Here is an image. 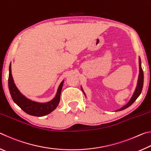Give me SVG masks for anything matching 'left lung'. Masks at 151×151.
I'll return each instance as SVG.
<instances>
[{
    "instance_id": "left-lung-1",
    "label": "left lung",
    "mask_w": 151,
    "mask_h": 151,
    "mask_svg": "<svg viewBox=\"0 0 151 151\" xmlns=\"http://www.w3.org/2000/svg\"><path fill=\"white\" fill-rule=\"evenodd\" d=\"M139 77H138V81H137V86H136V88H135V90L133 93V94H132V96H131V99H130V101L128 102V103L125 104L124 106H123L122 107H121V109H117L115 111H122V110H124L125 109L128 108V107L130 106L131 105V104L134 103V102L137 100V99L138 97L139 96V95L141 93V91H142V86H143V82H144V75H143V71L142 69V66H141V60H140V58L139 57ZM81 87V90L83 91V93L85 94V95L86 98V94L85 93V91H84L83 88Z\"/></svg>"
}]
</instances>
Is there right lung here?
I'll return each instance as SVG.
<instances>
[{
	"instance_id": "1",
	"label": "right lung",
	"mask_w": 151,
	"mask_h": 151,
	"mask_svg": "<svg viewBox=\"0 0 151 151\" xmlns=\"http://www.w3.org/2000/svg\"><path fill=\"white\" fill-rule=\"evenodd\" d=\"M65 80L61 82L58 86L55 96L52 100L45 103L32 101L20 93L19 88L15 85L13 77L12 75L11 63L9 65V88L12 100L22 111L27 114L35 116H43L50 114L57 108L60 102L61 91Z\"/></svg>"
}]
</instances>
